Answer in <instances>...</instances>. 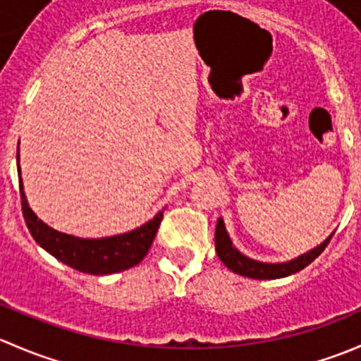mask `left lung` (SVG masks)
Returning a JSON list of instances; mask_svg holds the SVG:
<instances>
[{"label":"left lung","mask_w":361,"mask_h":361,"mask_svg":"<svg viewBox=\"0 0 361 361\" xmlns=\"http://www.w3.org/2000/svg\"><path fill=\"white\" fill-rule=\"evenodd\" d=\"M334 234H330L325 241L319 246L312 248L307 253L300 255V257L293 258L290 262H283V264H265V262L253 260V258L245 257L241 251H238L234 245H232L231 238L227 234V228L221 218H218L216 221V231H214V248H216L218 258L231 269L235 274L246 276L251 279H278L285 278V276L295 274V272L302 271L304 267H307L314 258H318L322 255V251L326 248V245L330 243Z\"/></svg>","instance_id":"8db88e82"}]
</instances>
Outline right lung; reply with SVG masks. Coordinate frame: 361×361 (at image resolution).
Wrapping results in <instances>:
<instances>
[{
	"label": "right lung",
	"instance_id": "add662e5",
	"mask_svg": "<svg viewBox=\"0 0 361 361\" xmlns=\"http://www.w3.org/2000/svg\"><path fill=\"white\" fill-rule=\"evenodd\" d=\"M17 173L20 174L19 152H17ZM19 188L25 225H27L35 241L43 250L49 251L52 257H56L57 260L76 269V271L85 272V274H115V272L126 271V269L140 264L147 257L164 216V211H159L150 221H147L141 227L126 232V234L111 235V238H75V235L54 231L52 227L43 224L36 216L35 211L29 207L27 199H25L23 178L19 180Z\"/></svg>",
	"mask_w": 361,
	"mask_h": 361
}]
</instances>
